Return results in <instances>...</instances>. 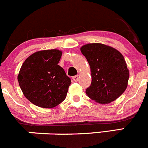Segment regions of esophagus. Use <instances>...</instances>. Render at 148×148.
I'll list each match as a JSON object with an SVG mask.
<instances>
[{
	"mask_svg": "<svg viewBox=\"0 0 148 148\" xmlns=\"http://www.w3.org/2000/svg\"><path fill=\"white\" fill-rule=\"evenodd\" d=\"M73 80H74V81H77L78 80V75H75L73 77Z\"/></svg>",
	"mask_w": 148,
	"mask_h": 148,
	"instance_id": "1",
	"label": "esophagus"
}]
</instances>
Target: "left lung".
<instances>
[{
  "mask_svg": "<svg viewBox=\"0 0 148 148\" xmlns=\"http://www.w3.org/2000/svg\"><path fill=\"white\" fill-rule=\"evenodd\" d=\"M91 71V84L86 94L100 103L116 100L127 87L129 70L123 55L118 50L99 43L88 44L80 48Z\"/></svg>",
  "mask_w": 148,
  "mask_h": 148,
  "instance_id": "8db88e82",
  "label": "left lung"
}]
</instances>
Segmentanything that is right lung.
Listing matches in <instances>:
<instances>
[{"label":"right lung","instance_id":"add662e5","mask_svg":"<svg viewBox=\"0 0 148 148\" xmlns=\"http://www.w3.org/2000/svg\"><path fill=\"white\" fill-rule=\"evenodd\" d=\"M61 56L58 49L39 51L23 63L18 84L25 97L36 106L49 109L65 100L71 80L58 65Z\"/></svg>","mask_w":148,"mask_h":148}]
</instances>
